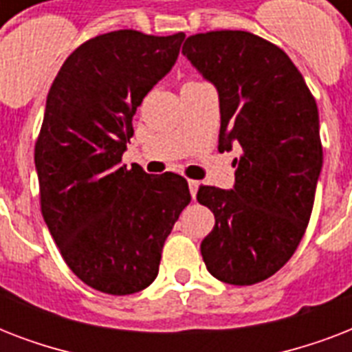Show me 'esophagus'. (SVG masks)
<instances>
[{
    "label": "esophagus",
    "mask_w": 352,
    "mask_h": 352,
    "mask_svg": "<svg viewBox=\"0 0 352 352\" xmlns=\"http://www.w3.org/2000/svg\"><path fill=\"white\" fill-rule=\"evenodd\" d=\"M188 186H190V193H192V197L195 199L199 190V181H188Z\"/></svg>",
    "instance_id": "obj_1"
}]
</instances>
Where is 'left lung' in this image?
Segmentation results:
<instances>
[{
    "label": "left lung",
    "instance_id": "8db88e82",
    "mask_svg": "<svg viewBox=\"0 0 352 352\" xmlns=\"http://www.w3.org/2000/svg\"><path fill=\"white\" fill-rule=\"evenodd\" d=\"M182 54L217 89L219 149L241 146L234 188L197 192L215 217L204 265L223 283H259L292 257L311 219L323 164L316 100L292 60L252 32L190 36Z\"/></svg>",
    "mask_w": 352,
    "mask_h": 352
}]
</instances>
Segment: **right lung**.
Instances as JSON below:
<instances>
[{
  "label": "right lung",
  "mask_w": 352,
  "mask_h": 352,
  "mask_svg": "<svg viewBox=\"0 0 352 352\" xmlns=\"http://www.w3.org/2000/svg\"><path fill=\"white\" fill-rule=\"evenodd\" d=\"M182 40L96 36L63 62L47 95L34 148L41 214L67 267L106 294L153 283L166 237L192 201L184 177L122 164L133 115L175 65Z\"/></svg>",
  "instance_id": "right-lung-1"
}]
</instances>
